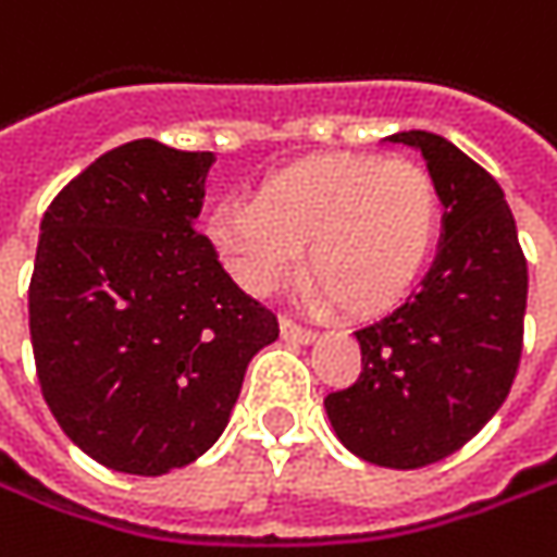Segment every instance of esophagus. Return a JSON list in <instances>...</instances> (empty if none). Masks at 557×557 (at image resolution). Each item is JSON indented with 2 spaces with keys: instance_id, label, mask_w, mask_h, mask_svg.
Wrapping results in <instances>:
<instances>
[{
  "instance_id": "1",
  "label": "esophagus",
  "mask_w": 557,
  "mask_h": 557,
  "mask_svg": "<svg viewBox=\"0 0 557 557\" xmlns=\"http://www.w3.org/2000/svg\"><path fill=\"white\" fill-rule=\"evenodd\" d=\"M278 329H282V338H285V342H297V345H310V342L317 338V332H313V329H307V325H300V322L288 320V317H282Z\"/></svg>"
}]
</instances>
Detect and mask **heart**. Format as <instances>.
Segmentation results:
<instances>
[{
	"label": "heart",
	"instance_id": "obj_1",
	"mask_svg": "<svg viewBox=\"0 0 557 557\" xmlns=\"http://www.w3.org/2000/svg\"><path fill=\"white\" fill-rule=\"evenodd\" d=\"M442 232L430 169L413 159L335 153L269 172L250 203L222 200L203 219L209 250L253 297L275 294L307 244L310 297L373 317L423 275Z\"/></svg>",
	"mask_w": 557,
	"mask_h": 557
}]
</instances>
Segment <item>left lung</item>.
Instances as JSON below:
<instances>
[{
    "mask_svg": "<svg viewBox=\"0 0 557 557\" xmlns=\"http://www.w3.org/2000/svg\"><path fill=\"white\" fill-rule=\"evenodd\" d=\"M426 159L445 203L423 288L357 329V382L325 395V413L357 458L417 470L448 458L511 392L527 310V257L498 182L430 131L392 134Z\"/></svg>",
    "mask_w": 557,
    "mask_h": 557,
    "instance_id": "8db88e82",
    "label": "left lung"
}]
</instances>
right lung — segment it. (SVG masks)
<instances>
[{
	"mask_svg": "<svg viewBox=\"0 0 557 557\" xmlns=\"http://www.w3.org/2000/svg\"><path fill=\"white\" fill-rule=\"evenodd\" d=\"M212 153L131 140L42 212L27 288L42 401L119 473L159 476L222 435L250 357L278 338L194 232Z\"/></svg>",
	"mask_w": 557,
	"mask_h": 557,
	"instance_id": "obj_1",
	"label": "right lung"
}]
</instances>
